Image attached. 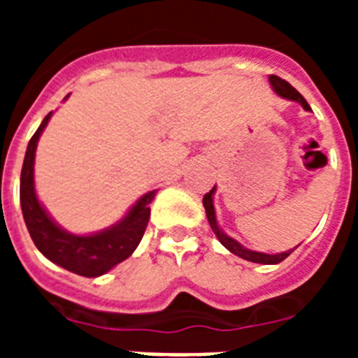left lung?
<instances>
[{"label":"left lung","instance_id":"8db88e82","mask_svg":"<svg viewBox=\"0 0 358 358\" xmlns=\"http://www.w3.org/2000/svg\"><path fill=\"white\" fill-rule=\"evenodd\" d=\"M268 82H271V85H273V90L276 91V94H280L281 98H287V100H292V102H297L301 103V107L305 110H312L310 109L308 102H306L305 98L301 96V94L297 93L296 90H294L292 85L289 84L287 80H283V78H280L278 75H271L268 77ZM215 186L213 188L208 192L206 195H204V199H202V204H204V210H206V217H208V222H210L211 229H213V233L217 235L218 242L222 243L224 248L227 249V251H231L233 255L240 256V258H243V260L248 262H255V264H264V265H274V264H280V262H283L287 258V256L290 255V252L294 251V249H289V251H283V252H276V255H267V252H258V251H251V249L243 248L242 243L236 242L235 238H231V236H227L226 233H224L220 227H218V222H217V215H215V206H213V195H215Z\"/></svg>","mask_w":358,"mask_h":358}]
</instances>
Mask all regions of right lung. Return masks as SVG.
I'll list each match as a JSON object with an SVG mask.
<instances>
[{"mask_svg": "<svg viewBox=\"0 0 358 358\" xmlns=\"http://www.w3.org/2000/svg\"><path fill=\"white\" fill-rule=\"evenodd\" d=\"M50 118H52V113L46 115L36 134L31 136L27 154H24L21 186H19L24 224L36 248L50 262L78 276L98 278L109 273L120 262L127 260L138 248V243L143 238L148 218H150L148 204L156 195V189L138 199L122 220L106 229L91 233V235H73L69 231L62 229L39 202L36 194V182H34L36 148Z\"/></svg>", "mask_w": 358, "mask_h": 358, "instance_id": "add662e5", "label": "right lung"}]
</instances>
